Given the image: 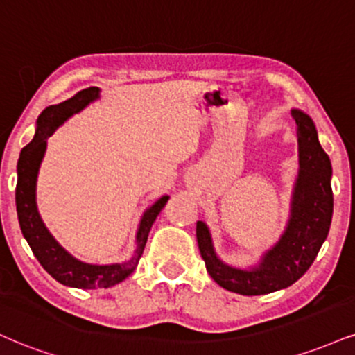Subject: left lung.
Masks as SVG:
<instances>
[{
  "instance_id": "obj_1",
  "label": "left lung",
  "mask_w": 355,
  "mask_h": 355,
  "mask_svg": "<svg viewBox=\"0 0 355 355\" xmlns=\"http://www.w3.org/2000/svg\"><path fill=\"white\" fill-rule=\"evenodd\" d=\"M300 144V177L293 196L291 220L279 243L264 254L251 271L234 270L216 258L210 232L196 223V241L207 271L221 288L243 296H259L296 283L321 250L332 220L334 196L331 189V160L318 140L313 121L300 110L291 112Z\"/></svg>"
}]
</instances>
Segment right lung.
Returning a JSON list of instances; mask_svg holds the SVG:
<instances>
[{"label": "right lung", "instance_id": "obj_1", "mask_svg": "<svg viewBox=\"0 0 355 355\" xmlns=\"http://www.w3.org/2000/svg\"><path fill=\"white\" fill-rule=\"evenodd\" d=\"M97 96H99L97 87L83 89L74 97L58 105H51L40 115L36 135L21 150L18 160V183H16V210H18L19 226L29 246H31L34 256L55 281L80 289L109 288V286L121 283L134 272L140 256L144 253L153 221L168 200V196H162L159 202L145 211L144 218L140 221L139 232H137L135 254L129 261L122 264L96 266V264L80 263L76 258H72L66 250H62L51 236L46 226L42 225L36 208V178L46 150V142L59 125H62L72 114L84 109L89 102L97 99Z\"/></svg>", "mask_w": 355, "mask_h": 355}]
</instances>
